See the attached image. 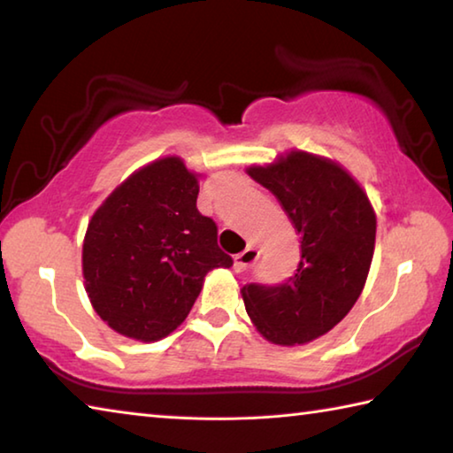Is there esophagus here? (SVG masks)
Returning <instances> with one entry per match:
<instances>
[{
  "label": "esophagus",
  "mask_w": 453,
  "mask_h": 453,
  "mask_svg": "<svg viewBox=\"0 0 453 453\" xmlns=\"http://www.w3.org/2000/svg\"><path fill=\"white\" fill-rule=\"evenodd\" d=\"M257 257H259L257 248H254V245H248V248H245L242 254H237L234 257V270L235 272H245L251 264L256 262Z\"/></svg>",
  "instance_id": "esophagus-1"
}]
</instances>
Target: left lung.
Wrapping results in <instances>:
<instances>
[{"instance_id": "obj_1", "label": "left lung", "mask_w": 453, "mask_h": 453, "mask_svg": "<svg viewBox=\"0 0 453 453\" xmlns=\"http://www.w3.org/2000/svg\"><path fill=\"white\" fill-rule=\"evenodd\" d=\"M248 173L280 199L300 234L302 259L283 283L242 288L245 311L267 342L300 346L354 308L370 272L375 213L359 183L332 159L291 151Z\"/></svg>"}]
</instances>
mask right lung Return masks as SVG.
Masks as SVG:
<instances>
[{"instance_id": "add662e5", "label": "right lung", "mask_w": 453, "mask_h": 453, "mask_svg": "<svg viewBox=\"0 0 453 453\" xmlns=\"http://www.w3.org/2000/svg\"><path fill=\"white\" fill-rule=\"evenodd\" d=\"M199 183L180 157H164L99 205L83 240V280L107 326L140 342L178 327L213 267H232L218 226L197 211Z\"/></svg>"}]
</instances>
